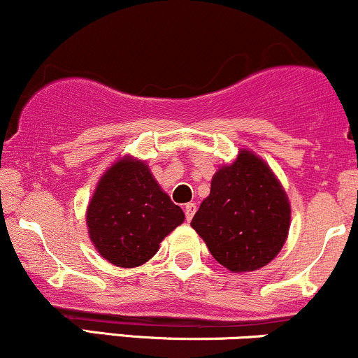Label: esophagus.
Segmentation results:
<instances>
[{"label":"esophagus","mask_w":358,"mask_h":358,"mask_svg":"<svg viewBox=\"0 0 358 358\" xmlns=\"http://www.w3.org/2000/svg\"><path fill=\"white\" fill-rule=\"evenodd\" d=\"M195 210H196V205L195 203H187V205H185V217H187L188 222L193 219V215H195Z\"/></svg>","instance_id":"1"}]
</instances>
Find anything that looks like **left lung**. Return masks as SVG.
I'll return each instance as SVG.
<instances>
[{
    "instance_id": "left-lung-1",
    "label": "left lung",
    "mask_w": 358,
    "mask_h": 358,
    "mask_svg": "<svg viewBox=\"0 0 358 358\" xmlns=\"http://www.w3.org/2000/svg\"><path fill=\"white\" fill-rule=\"evenodd\" d=\"M291 207L273 170L252 151L241 150L213 175L210 195L192 219L217 262L232 273L269 264L285 245Z\"/></svg>"
}]
</instances>
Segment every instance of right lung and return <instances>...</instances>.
I'll list each match as a JSON object with an SVG mask.
<instances>
[{
	"mask_svg": "<svg viewBox=\"0 0 358 358\" xmlns=\"http://www.w3.org/2000/svg\"><path fill=\"white\" fill-rule=\"evenodd\" d=\"M89 237L110 264L136 268L155 256L185 213L145 162L124 156L101 176L87 207Z\"/></svg>",
	"mask_w": 358,
	"mask_h": 358,
	"instance_id": "add662e5",
	"label": "right lung"
}]
</instances>
